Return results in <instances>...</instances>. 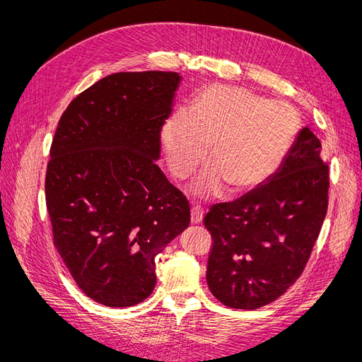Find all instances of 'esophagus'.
<instances>
[{
  "instance_id": "obj_1",
  "label": "esophagus",
  "mask_w": 362,
  "mask_h": 362,
  "mask_svg": "<svg viewBox=\"0 0 362 362\" xmlns=\"http://www.w3.org/2000/svg\"><path fill=\"white\" fill-rule=\"evenodd\" d=\"M190 213H192V223H193V225H196V223H201V222H202L204 213H205V210H204L202 206H199V205H193Z\"/></svg>"
}]
</instances>
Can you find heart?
I'll list each match as a JSON object with an SVG mask.
<instances>
[{
	"instance_id": "heart-1",
	"label": "heart",
	"mask_w": 362,
	"mask_h": 362,
	"mask_svg": "<svg viewBox=\"0 0 362 362\" xmlns=\"http://www.w3.org/2000/svg\"><path fill=\"white\" fill-rule=\"evenodd\" d=\"M300 129L288 103L272 101L246 87L213 84L192 110L178 108L164 122L161 145L177 178H187L205 160L213 161L194 184L202 198L226 184L235 192L254 189L276 172Z\"/></svg>"
}]
</instances>
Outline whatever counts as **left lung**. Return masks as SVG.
Here are the masks:
<instances>
[{
    "label": "left lung",
    "instance_id": "1",
    "mask_svg": "<svg viewBox=\"0 0 362 362\" xmlns=\"http://www.w3.org/2000/svg\"><path fill=\"white\" fill-rule=\"evenodd\" d=\"M320 152V140L303 128L266 184L205 214L206 282L229 308L264 306L302 275L329 202V164Z\"/></svg>",
    "mask_w": 362,
    "mask_h": 362
}]
</instances>
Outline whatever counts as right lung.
<instances>
[{
  "label": "right lung",
  "mask_w": 362,
  "mask_h": 362,
  "mask_svg": "<svg viewBox=\"0 0 362 362\" xmlns=\"http://www.w3.org/2000/svg\"><path fill=\"white\" fill-rule=\"evenodd\" d=\"M177 72H117L74 98L52 137L45 199L52 243L84 294L133 306L154 290L156 257L190 205L156 160Z\"/></svg>",
  "instance_id": "right-lung-1"
}]
</instances>
